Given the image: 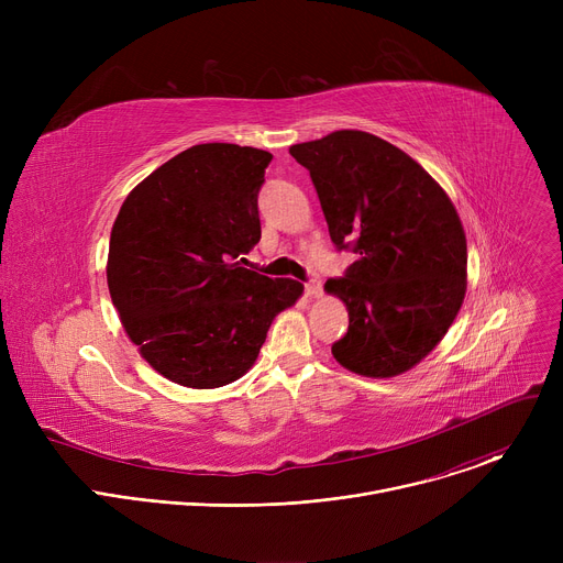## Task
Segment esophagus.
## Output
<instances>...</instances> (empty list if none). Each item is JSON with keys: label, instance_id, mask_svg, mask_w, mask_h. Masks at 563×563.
Wrapping results in <instances>:
<instances>
[{"label": "esophagus", "instance_id": "obj_1", "mask_svg": "<svg viewBox=\"0 0 563 563\" xmlns=\"http://www.w3.org/2000/svg\"><path fill=\"white\" fill-rule=\"evenodd\" d=\"M305 294H307L309 298H318L320 294H323V285H320V280H309V283L305 285Z\"/></svg>", "mask_w": 563, "mask_h": 563}]
</instances>
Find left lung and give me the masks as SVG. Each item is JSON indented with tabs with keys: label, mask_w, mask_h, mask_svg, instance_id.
<instances>
[{
	"label": "left lung",
	"mask_w": 563,
	"mask_h": 563,
	"mask_svg": "<svg viewBox=\"0 0 563 563\" xmlns=\"http://www.w3.org/2000/svg\"><path fill=\"white\" fill-rule=\"evenodd\" d=\"M289 153L311 176L332 243L356 254L343 278L325 283L350 313L334 358L369 378L412 369L465 298L467 245L452 200L406 151L365 131H334Z\"/></svg>",
	"instance_id": "left-lung-1"
}]
</instances>
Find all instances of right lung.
I'll list each match as a JSON object with an SVG mask.
<instances>
[{"mask_svg":"<svg viewBox=\"0 0 563 563\" xmlns=\"http://www.w3.org/2000/svg\"><path fill=\"white\" fill-rule=\"evenodd\" d=\"M269 163L263 148L196 144L146 176L113 222L111 300L142 358L178 385L245 376L272 320L302 296L298 280L243 267Z\"/></svg>","mask_w":563,"mask_h":563,"instance_id":"add662e5","label":"right lung"}]
</instances>
